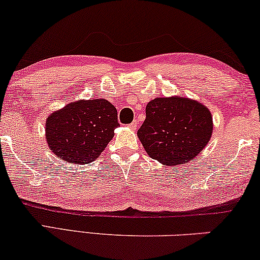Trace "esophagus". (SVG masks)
Returning a JSON list of instances; mask_svg holds the SVG:
<instances>
[{"label":"esophagus","mask_w":260,"mask_h":260,"mask_svg":"<svg viewBox=\"0 0 260 260\" xmlns=\"http://www.w3.org/2000/svg\"><path fill=\"white\" fill-rule=\"evenodd\" d=\"M129 127H131V128L132 129H137L138 128V126H139V121H138V120L137 119H135L134 120V121L133 122H132V123H129V125H128Z\"/></svg>","instance_id":"34e87169"}]
</instances>
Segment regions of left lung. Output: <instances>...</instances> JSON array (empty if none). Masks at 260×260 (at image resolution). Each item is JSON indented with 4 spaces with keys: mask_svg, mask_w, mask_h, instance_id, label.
Returning a JSON list of instances; mask_svg holds the SVG:
<instances>
[{
    "mask_svg": "<svg viewBox=\"0 0 260 260\" xmlns=\"http://www.w3.org/2000/svg\"><path fill=\"white\" fill-rule=\"evenodd\" d=\"M211 133L212 118L207 107L190 99L172 96L148 103L138 137L150 157L175 166L202 152Z\"/></svg>",
    "mask_w": 260,
    "mask_h": 260,
    "instance_id": "obj_1",
    "label": "left lung"
}]
</instances>
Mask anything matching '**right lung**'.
<instances>
[{"instance_id":"1","label":"right lung","mask_w":260,"mask_h":260,"mask_svg":"<svg viewBox=\"0 0 260 260\" xmlns=\"http://www.w3.org/2000/svg\"><path fill=\"white\" fill-rule=\"evenodd\" d=\"M118 112L105 99L71 103L46 119L50 149L70 164H90L112 140Z\"/></svg>"}]
</instances>
